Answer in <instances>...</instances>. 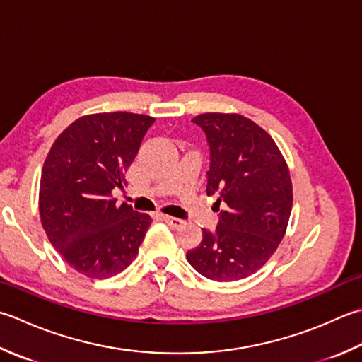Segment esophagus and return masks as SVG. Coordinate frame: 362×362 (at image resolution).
I'll list each match as a JSON object with an SVG mask.
<instances>
[{
  "label": "esophagus",
  "mask_w": 362,
  "mask_h": 362,
  "mask_svg": "<svg viewBox=\"0 0 362 362\" xmlns=\"http://www.w3.org/2000/svg\"><path fill=\"white\" fill-rule=\"evenodd\" d=\"M163 221L168 223L171 228H180L183 224V219L179 218H174V216H168V215H163Z\"/></svg>",
  "instance_id": "obj_1"
}]
</instances>
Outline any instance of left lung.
<instances>
[{"label": "left lung", "instance_id": "obj_1", "mask_svg": "<svg viewBox=\"0 0 362 362\" xmlns=\"http://www.w3.org/2000/svg\"><path fill=\"white\" fill-rule=\"evenodd\" d=\"M191 122L207 139V194H218L219 219L214 230H202L201 245L187 259L209 279L247 278L286 233L293 201L287 165L270 134L243 116L205 112Z\"/></svg>", "mask_w": 362, "mask_h": 362}]
</instances>
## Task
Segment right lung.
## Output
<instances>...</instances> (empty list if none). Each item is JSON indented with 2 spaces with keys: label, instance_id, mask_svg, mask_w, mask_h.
Returning a JSON list of instances; mask_svg holds the SVG:
<instances>
[{
  "label": "right lung",
  "instance_id": "add662e5",
  "mask_svg": "<svg viewBox=\"0 0 362 362\" xmlns=\"http://www.w3.org/2000/svg\"><path fill=\"white\" fill-rule=\"evenodd\" d=\"M155 119L98 112L76 119L54 141L40 177L39 210L47 237L67 264L105 279L138 254L152 218L117 205L112 189L138 155Z\"/></svg>",
  "mask_w": 362,
  "mask_h": 362
}]
</instances>
